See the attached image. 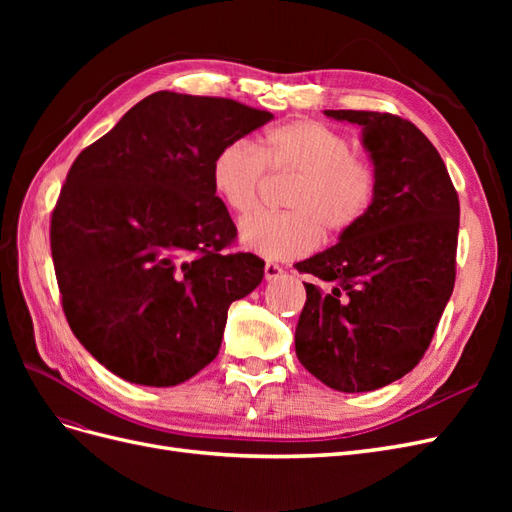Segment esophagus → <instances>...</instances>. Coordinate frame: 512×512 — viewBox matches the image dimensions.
<instances>
[{"instance_id":"obj_1","label":"esophagus","mask_w":512,"mask_h":512,"mask_svg":"<svg viewBox=\"0 0 512 512\" xmlns=\"http://www.w3.org/2000/svg\"><path fill=\"white\" fill-rule=\"evenodd\" d=\"M284 273V269L277 265V262H267L265 265V280H277V277H280Z\"/></svg>"}]
</instances>
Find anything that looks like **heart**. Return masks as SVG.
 <instances>
[{"label": "heart", "instance_id": "heart-1", "mask_svg": "<svg viewBox=\"0 0 512 512\" xmlns=\"http://www.w3.org/2000/svg\"><path fill=\"white\" fill-rule=\"evenodd\" d=\"M262 168L290 173L284 205L288 211H260L239 226V241L254 254L290 260L305 256L322 239L339 237L363 222L376 198V173L356 158L348 138L314 119L273 126L252 147L224 145L211 162V183L235 213L256 207Z\"/></svg>", "mask_w": 512, "mask_h": 512}]
</instances>
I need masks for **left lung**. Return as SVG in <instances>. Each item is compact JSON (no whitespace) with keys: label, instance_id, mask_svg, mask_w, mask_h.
<instances>
[{"label":"left lung","instance_id":"obj_1","mask_svg":"<svg viewBox=\"0 0 512 512\" xmlns=\"http://www.w3.org/2000/svg\"><path fill=\"white\" fill-rule=\"evenodd\" d=\"M363 128L376 198L359 226L297 269L301 365L342 393L376 391L423 359L455 288L459 198L438 149L391 113L324 111Z\"/></svg>","mask_w":512,"mask_h":512}]
</instances>
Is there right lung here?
Returning a JSON list of instances; mask_svg holds the SVG:
<instances>
[{"instance_id": "right-lung-1", "label": "right lung", "mask_w": 512, "mask_h": 512, "mask_svg": "<svg viewBox=\"0 0 512 512\" xmlns=\"http://www.w3.org/2000/svg\"><path fill=\"white\" fill-rule=\"evenodd\" d=\"M271 119L158 91L74 160L51 218L53 265L72 333L115 376L175 386L218 356L228 307L265 262L224 252L237 228L211 162Z\"/></svg>"}]
</instances>
